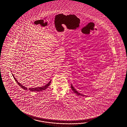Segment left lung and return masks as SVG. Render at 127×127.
I'll return each instance as SVG.
<instances>
[{"instance_id":"obj_1","label":"left lung","mask_w":127,"mask_h":127,"mask_svg":"<svg viewBox=\"0 0 127 127\" xmlns=\"http://www.w3.org/2000/svg\"><path fill=\"white\" fill-rule=\"evenodd\" d=\"M71 89H72L73 90V91L74 92V93H76V94H77V95H81V96H85V95H83L81 94H80V93L78 92L76 90V89L74 88V87H73V85H71Z\"/></svg>"}]
</instances>
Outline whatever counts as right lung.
<instances>
[{
	"instance_id": "1",
	"label": "right lung",
	"mask_w": 127,
	"mask_h": 127,
	"mask_svg": "<svg viewBox=\"0 0 127 127\" xmlns=\"http://www.w3.org/2000/svg\"><path fill=\"white\" fill-rule=\"evenodd\" d=\"M12 75L13 77L14 78V79H15L16 81L17 82V83L18 84V85H19V86H20L21 88H22V89H24V90H27V89H28L27 88H26V87L23 86L20 83H19V82L17 81V80L16 79V78H15L14 75L12 74ZM51 81H50V82H48V83L46 84V85H45V86H43V87H38V88H29V90L30 91H32V92H40V91H42L43 90L46 89L48 87V86L50 85V83H51Z\"/></svg>"
}]
</instances>
